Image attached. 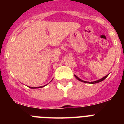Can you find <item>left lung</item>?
<instances>
[{
	"label": "left lung",
	"instance_id": "obj_1",
	"mask_svg": "<svg viewBox=\"0 0 124 124\" xmlns=\"http://www.w3.org/2000/svg\"><path fill=\"white\" fill-rule=\"evenodd\" d=\"M108 75H109V74H107V75H106V76H104V78H102L100 79H99V80H97V81H93V82H88V81H83V80H82V79H80V78H79L77 76L74 75V76H75V78H76V79H77L78 80H79V81H80L83 82V83H89V84H96V83H99V82H101V81H104V80L105 79H106V78H107V76H108Z\"/></svg>",
	"mask_w": 124,
	"mask_h": 124
}]
</instances>
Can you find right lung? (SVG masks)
Instances as JSON below:
<instances>
[{"instance_id":"add662e5","label":"right lung","mask_w":124,"mask_h":124,"mask_svg":"<svg viewBox=\"0 0 124 124\" xmlns=\"http://www.w3.org/2000/svg\"><path fill=\"white\" fill-rule=\"evenodd\" d=\"M51 81H52V80H51ZM47 84H46V85H45V86H40V87H30V86H28V87H30V88H31V89H37V88H41V87H44V86H46Z\"/></svg>"}]
</instances>
